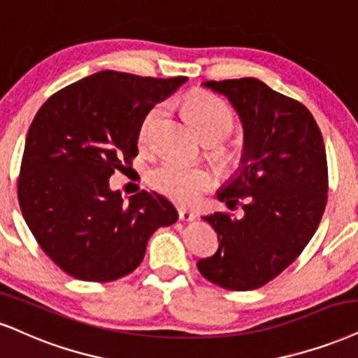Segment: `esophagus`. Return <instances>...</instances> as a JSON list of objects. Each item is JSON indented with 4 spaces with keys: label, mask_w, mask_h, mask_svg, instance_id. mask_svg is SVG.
I'll return each mask as SVG.
<instances>
[{
    "label": "esophagus",
    "mask_w": 358,
    "mask_h": 358,
    "mask_svg": "<svg viewBox=\"0 0 358 358\" xmlns=\"http://www.w3.org/2000/svg\"><path fill=\"white\" fill-rule=\"evenodd\" d=\"M179 219L184 220V222H191V220L196 219V214L187 209H179Z\"/></svg>",
    "instance_id": "34e87169"
}]
</instances>
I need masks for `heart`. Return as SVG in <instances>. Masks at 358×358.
<instances>
[{"mask_svg":"<svg viewBox=\"0 0 358 358\" xmlns=\"http://www.w3.org/2000/svg\"><path fill=\"white\" fill-rule=\"evenodd\" d=\"M182 108L204 141L220 143L227 139L236 127V116L232 109L217 96L207 94V92L191 94L184 99ZM162 116H164L162 106H156L145 114L139 129L141 144L149 145L152 143L154 132ZM149 182L156 191L164 194L176 204L189 207L196 206L201 201L202 194L214 187L215 176L206 167L191 166L176 159H169L154 167L149 174Z\"/></svg>","mask_w":358,"mask_h":358,"instance_id":"b5f03b06","label":"heart"}]
</instances>
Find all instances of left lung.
Segmentation results:
<instances>
[{
  "mask_svg": "<svg viewBox=\"0 0 358 358\" xmlns=\"http://www.w3.org/2000/svg\"><path fill=\"white\" fill-rule=\"evenodd\" d=\"M202 86L226 96L244 127L242 166L217 191V199L229 209L239 199L245 202L242 219L206 215L219 249L201 259L197 268L224 289H259L301 255L319 227L329 191L324 139L306 106L259 79Z\"/></svg>",
  "mask_w": 358,
  "mask_h": 358,
  "instance_id": "1",
  "label": "left lung"
}]
</instances>
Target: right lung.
<instances>
[{
	"instance_id": "1",
	"label": "right lung",
	"mask_w": 358,
	"mask_h": 358,
	"mask_svg": "<svg viewBox=\"0 0 358 358\" xmlns=\"http://www.w3.org/2000/svg\"><path fill=\"white\" fill-rule=\"evenodd\" d=\"M186 81L99 71L57 91L34 116L17 201L41 249L74 279L127 275L143 262L149 237L178 220L157 192L141 191L124 204L109 178L138 156L145 114Z\"/></svg>"
}]
</instances>
